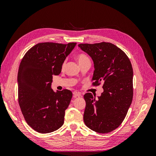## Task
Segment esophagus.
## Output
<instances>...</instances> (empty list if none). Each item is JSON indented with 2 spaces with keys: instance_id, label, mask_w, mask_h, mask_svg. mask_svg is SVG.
Segmentation results:
<instances>
[{
  "instance_id": "1",
  "label": "esophagus",
  "mask_w": 156,
  "mask_h": 156,
  "mask_svg": "<svg viewBox=\"0 0 156 156\" xmlns=\"http://www.w3.org/2000/svg\"><path fill=\"white\" fill-rule=\"evenodd\" d=\"M73 97L74 98H77V97H80L81 96V94L80 92H76L75 91L73 92Z\"/></svg>"
}]
</instances>
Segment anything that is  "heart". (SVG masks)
Instances as JSON below:
<instances>
[{"label":"heart","mask_w":156,"mask_h":156,"mask_svg":"<svg viewBox=\"0 0 156 156\" xmlns=\"http://www.w3.org/2000/svg\"><path fill=\"white\" fill-rule=\"evenodd\" d=\"M76 58H77V60L79 64H81L84 62H87V61H90V59H89L88 56L85 54H83V53H80V54L77 55V56H76ZM64 65H65V63L64 62L62 64V68L64 67Z\"/></svg>","instance_id":"obj_1"}]
</instances>
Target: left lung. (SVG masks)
<instances>
[{
	"mask_svg": "<svg viewBox=\"0 0 156 156\" xmlns=\"http://www.w3.org/2000/svg\"><path fill=\"white\" fill-rule=\"evenodd\" d=\"M78 46L92 58L94 64L92 85L103 84L98 98L91 93L84 95L86 107L84 124L100 133L116 129L122 123L133 100V68L124 52L108 42Z\"/></svg>",
	"mask_w": 156,
	"mask_h": 156,
	"instance_id": "left-lung-1",
	"label": "left lung"
}]
</instances>
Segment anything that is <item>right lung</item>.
<instances>
[{
	"instance_id": "add662e5",
	"label": "right lung",
	"mask_w": 156,
	"mask_h": 156,
	"mask_svg": "<svg viewBox=\"0 0 156 156\" xmlns=\"http://www.w3.org/2000/svg\"><path fill=\"white\" fill-rule=\"evenodd\" d=\"M76 43H40L25 53L18 70V102L27 123L40 133L57 130L64 124L65 111L72 92H55L53 75L60 73L66 56Z\"/></svg>"
}]
</instances>
